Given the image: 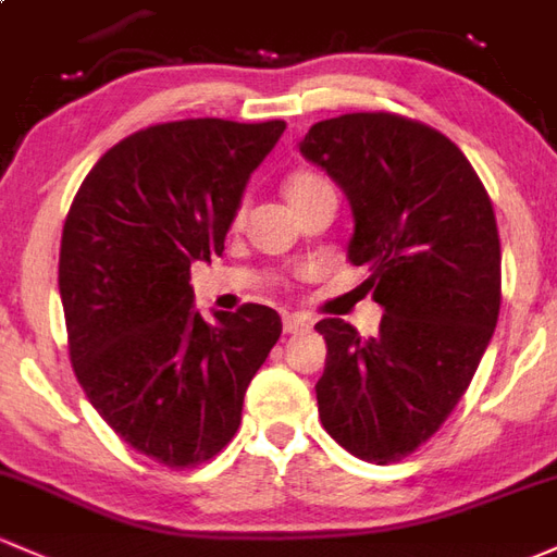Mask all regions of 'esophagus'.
Listing matches in <instances>:
<instances>
[{
	"label": "esophagus",
	"instance_id": "1",
	"mask_svg": "<svg viewBox=\"0 0 557 557\" xmlns=\"http://www.w3.org/2000/svg\"><path fill=\"white\" fill-rule=\"evenodd\" d=\"M310 329V321L302 315H284V334H302Z\"/></svg>",
	"mask_w": 557,
	"mask_h": 557
}]
</instances>
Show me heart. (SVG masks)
Wrapping results in <instances>:
<instances>
[{
	"instance_id": "obj_1",
	"label": "heart",
	"mask_w": 557,
	"mask_h": 557,
	"mask_svg": "<svg viewBox=\"0 0 557 557\" xmlns=\"http://www.w3.org/2000/svg\"><path fill=\"white\" fill-rule=\"evenodd\" d=\"M324 188H332V185H329L321 175H313V172H297V175H292L289 181H286V199H289L292 205V201H300L305 196Z\"/></svg>"
}]
</instances>
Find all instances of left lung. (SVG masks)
Masks as SVG:
<instances>
[{"label":"left lung","instance_id":"left-lung-1","mask_svg":"<svg viewBox=\"0 0 557 557\" xmlns=\"http://www.w3.org/2000/svg\"><path fill=\"white\" fill-rule=\"evenodd\" d=\"M300 153L348 196V260L372 271L367 286L385 310L367 339L343 319L315 324L326 339L321 424L352 457L398 462L446 422L494 334L492 201L446 135L396 113L313 124Z\"/></svg>","mask_w":557,"mask_h":557}]
</instances>
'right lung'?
<instances>
[{"label": "right lung", "mask_w": 557, "mask_h": 557, "mask_svg": "<svg viewBox=\"0 0 557 557\" xmlns=\"http://www.w3.org/2000/svg\"><path fill=\"white\" fill-rule=\"evenodd\" d=\"M284 122L185 119L124 137L82 183L58 286L89 404L135 451L196 468L236 435L244 393L281 334L276 310L194 305L190 262L223 255L244 188Z\"/></svg>", "instance_id": "obj_1"}]
</instances>
